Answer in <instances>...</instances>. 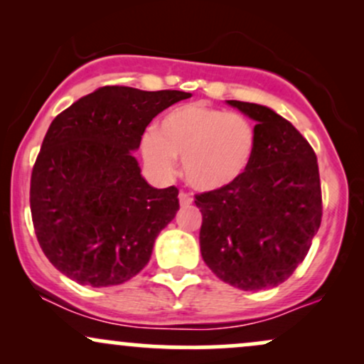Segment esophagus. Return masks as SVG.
<instances>
[{"label": "esophagus", "mask_w": 364, "mask_h": 364, "mask_svg": "<svg viewBox=\"0 0 364 364\" xmlns=\"http://www.w3.org/2000/svg\"><path fill=\"white\" fill-rule=\"evenodd\" d=\"M178 198H179V205H181V207H188V205H191V203H193V198H191V196L188 193H183V191L179 193Z\"/></svg>", "instance_id": "34e87169"}]
</instances>
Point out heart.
<instances>
[{
    "label": "heart",
    "mask_w": 364,
    "mask_h": 364,
    "mask_svg": "<svg viewBox=\"0 0 364 364\" xmlns=\"http://www.w3.org/2000/svg\"><path fill=\"white\" fill-rule=\"evenodd\" d=\"M257 145V128L248 118L195 102L169 111L159 121L157 132L144 133L140 152L156 178H173L176 157H181L188 185L217 191L245 176Z\"/></svg>",
    "instance_id": "heart-1"
}]
</instances>
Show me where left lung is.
Instances as JSON below:
<instances>
[{"label": "left lung", "mask_w": 364, "mask_h": 364, "mask_svg": "<svg viewBox=\"0 0 364 364\" xmlns=\"http://www.w3.org/2000/svg\"><path fill=\"white\" fill-rule=\"evenodd\" d=\"M253 119L250 169L224 190L196 195L200 252L220 281L243 291L275 287L306 257L321 223L316 156L301 133L267 106L225 101Z\"/></svg>", "instance_id": "obj_1"}]
</instances>
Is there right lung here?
<instances>
[{
  "mask_svg": "<svg viewBox=\"0 0 364 364\" xmlns=\"http://www.w3.org/2000/svg\"><path fill=\"white\" fill-rule=\"evenodd\" d=\"M188 97L101 87L53 119L32 169L31 212L41 248L66 277L118 286L147 265L179 210L178 188L150 186L133 152L150 121Z\"/></svg>",
  "mask_w": 364,
  "mask_h": 364,
  "instance_id": "1",
  "label": "right lung"
}]
</instances>
